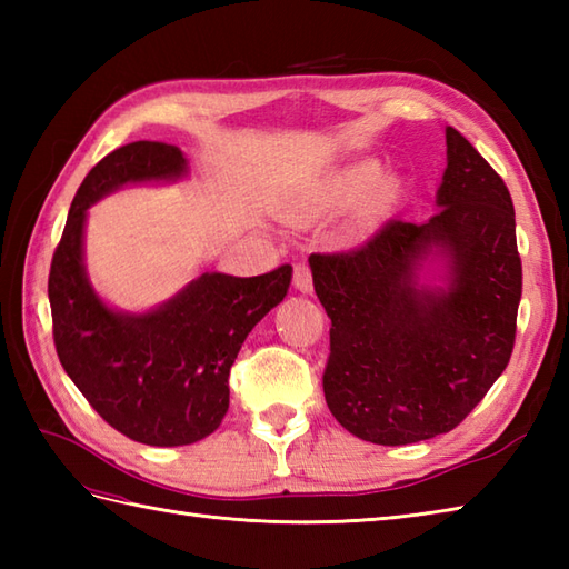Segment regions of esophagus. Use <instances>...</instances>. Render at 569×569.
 I'll use <instances>...</instances> for the list:
<instances>
[{
	"label": "esophagus",
	"mask_w": 569,
	"mask_h": 569,
	"mask_svg": "<svg viewBox=\"0 0 569 569\" xmlns=\"http://www.w3.org/2000/svg\"><path fill=\"white\" fill-rule=\"evenodd\" d=\"M293 286L300 293H310L312 291V271L306 261H296L293 263Z\"/></svg>",
	"instance_id": "esophagus-1"
}]
</instances>
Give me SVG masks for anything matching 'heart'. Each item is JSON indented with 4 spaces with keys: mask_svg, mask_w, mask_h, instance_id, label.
<instances>
[{
    "mask_svg": "<svg viewBox=\"0 0 569 569\" xmlns=\"http://www.w3.org/2000/svg\"><path fill=\"white\" fill-rule=\"evenodd\" d=\"M377 176H379V168H377V163H371V161L349 168V171H345L340 178L335 180V186H332L335 198L340 202L359 200L371 188V183L377 180Z\"/></svg>",
    "mask_w": 569,
    "mask_h": 569,
    "instance_id": "obj_1",
    "label": "heart"
}]
</instances>
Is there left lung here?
<instances>
[{"mask_svg":"<svg viewBox=\"0 0 569 569\" xmlns=\"http://www.w3.org/2000/svg\"><path fill=\"white\" fill-rule=\"evenodd\" d=\"M428 222L389 220L365 244L312 253V286L332 320L322 373L342 428L377 445L455 430L513 352L523 269L509 188L457 129ZM440 246L447 292L415 286V261Z\"/></svg>","mask_w":569,"mask_h":569,"instance_id":"1","label":"left lung"}]
</instances>
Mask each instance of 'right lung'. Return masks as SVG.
Returning a JSON list of instances; mask_svg holds the SVG:
<instances>
[{"label": "right lung", "mask_w": 569, "mask_h": 569, "mask_svg": "<svg viewBox=\"0 0 569 569\" xmlns=\"http://www.w3.org/2000/svg\"><path fill=\"white\" fill-rule=\"evenodd\" d=\"M183 171L186 159L173 143L134 141L107 153L72 198L48 273L60 365L114 430L156 447L198 442L220 428L229 369L253 325L281 303L291 283V266L283 263L251 278L202 273L147 316L102 306L82 269L84 210L124 183Z\"/></svg>", "instance_id": "obj_1"}]
</instances>
